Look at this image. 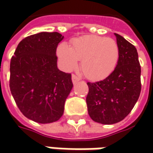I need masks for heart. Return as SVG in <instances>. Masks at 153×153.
I'll list each match as a JSON object with an SVG mask.
<instances>
[{
  "mask_svg": "<svg viewBox=\"0 0 153 153\" xmlns=\"http://www.w3.org/2000/svg\"><path fill=\"white\" fill-rule=\"evenodd\" d=\"M107 57H108V59H110V58H111V57H110V55H107Z\"/></svg>",
  "mask_w": 153,
  "mask_h": 153,
  "instance_id": "obj_1",
  "label": "heart"
}]
</instances>
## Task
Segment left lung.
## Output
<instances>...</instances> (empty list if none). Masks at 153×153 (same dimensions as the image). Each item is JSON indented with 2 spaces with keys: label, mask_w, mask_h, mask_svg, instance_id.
Instances as JSON below:
<instances>
[{
  "label": "left lung",
  "mask_w": 153,
  "mask_h": 153,
  "mask_svg": "<svg viewBox=\"0 0 153 153\" xmlns=\"http://www.w3.org/2000/svg\"><path fill=\"white\" fill-rule=\"evenodd\" d=\"M63 38L58 32L27 36L11 59L12 95L24 116L39 123H53L61 117L73 87L71 74L57 67L56 49Z\"/></svg>",
  "instance_id": "1"
}]
</instances>
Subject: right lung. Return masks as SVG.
<instances>
[{"mask_svg":"<svg viewBox=\"0 0 153 153\" xmlns=\"http://www.w3.org/2000/svg\"><path fill=\"white\" fill-rule=\"evenodd\" d=\"M118 60L111 73L101 81L88 82L87 105L93 120L102 124L122 121L131 111L140 93V65L134 46L117 34ZM86 71L92 79L105 76V70L86 59ZM94 64V63H93Z\"/></svg>","mask_w":153,"mask_h":153,"instance_id":"obj_1","label":"right lung"}]
</instances>
